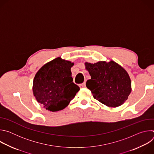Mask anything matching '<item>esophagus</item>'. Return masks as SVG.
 Wrapping results in <instances>:
<instances>
[{
	"label": "esophagus",
	"mask_w": 154,
	"mask_h": 154,
	"mask_svg": "<svg viewBox=\"0 0 154 154\" xmlns=\"http://www.w3.org/2000/svg\"><path fill=\"white\" fill-rule=\"evenodd\" d=\"M79 86L80 88H85L86 86V83L83 82L82 83H80V84L79 85Z\"/></svg>",
	"instance_id": "34e87169"
}]
</instances>
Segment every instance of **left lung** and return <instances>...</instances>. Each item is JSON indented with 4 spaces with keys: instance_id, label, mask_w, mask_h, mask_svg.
Returning a JSON list of instances; mask_svg holds the SVG:
<instances>
[{
    "instance_id": "obj_1",
    "label": "left lung",
    "mask_w": 154,
    "mask_h": 154,
    "mask_svg": "<svg viewBox=\"0 0 154 154\" xmlns=\"http://www.w3.org/2000/svg\"><path fill=\"white\" fill-rule=\"evenodd\" d=\"M91 75L86 87L94 99L110 107L121 105L128 99L131 91V80L127 71L120 65L110 61L96 63H85Z\"/></svg>"
}]
</instances>
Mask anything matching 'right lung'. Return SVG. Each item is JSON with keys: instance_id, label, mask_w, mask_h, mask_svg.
Wrapping results in <instances>:
<instances>
[{"instance_id": "add662e5", "label": "right lung", "mask_w": 154, "mask_h": 154, "mask_svg": "<svg viewBox=\"0 0 154 154\" xmlns=\"http://www.w3.org/2000/svg\"><path fill=\"white\" fill-rule=\"evenodd\" d=\"M74 63L58 57L45 64L36 74L33 93L37 102L51 112L66 107L79 91L72 82L71 68Z\"/></svg>"}]
</instances>
